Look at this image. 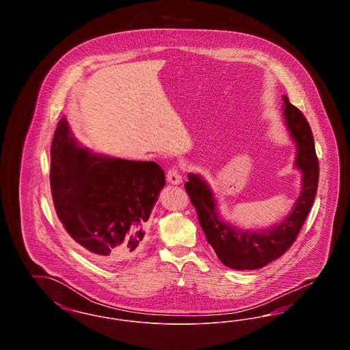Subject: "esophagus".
<instances>
[{
	"label": "esophagus",
	"mask_w": 350,
	"mask_h": 350,
	"mask_svg": "<svg viewBox=\"0 0 350 350\" xmlns=\"http://www.w3.org/2000/svg\"><path fill=\"white\" fill-rule=\"evenodd\" d=\"M167 181L172 185H180L183 183V177L181 173L177 167H170L167 173Z\"/></svg>",
	"instance_id": "34e87169"
}]
</instances>
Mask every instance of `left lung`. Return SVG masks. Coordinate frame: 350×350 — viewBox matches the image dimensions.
<instances>
[{
    "mask_svg": "<svg viewBox=\"0 0 350 350\" xmlns=\"http://www.w3.org/2000/svg\"><path fill=\"white\" fill-rule=\"evenodd\" d=\"M282 100L284 124L297 147L294 165L301 173L299 197L288 215L267 228L243 230L220 215L215 194L202 176L189 173V181L185 183L208 244L215 250L217 258L234 270L260 269L281 257L295 241L317 196L319 163L312 131L307 119L290 103L288 97L283 96Z\"/></svg>",
    "mask_w": 350,
    "mask_h": 350,
    "instance_id": "left-lung-1",
    "label": "left lung"
}]
</instances>
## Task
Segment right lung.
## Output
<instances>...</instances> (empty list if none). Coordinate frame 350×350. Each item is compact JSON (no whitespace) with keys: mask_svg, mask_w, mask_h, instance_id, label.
<instances>
[{"mask_svg":"<svg viewBox=\"0 0 350 350\" xmlns=\"http://www.w3.org/2000/svg\"><path fill=\"white\" fill-rule=\"evenodd\" d=\"M50 181L68 234L96 262L116 265L140 250L165 176L154 161L93 153L62 118L51 146Z\"/></svg>","mask_w":350,"mask_h":350,"instance_id":"right-lung-1","label":"right lung"}]
</instances>
